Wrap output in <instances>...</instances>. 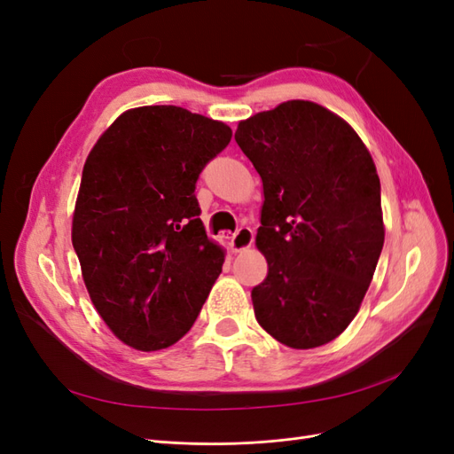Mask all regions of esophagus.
<instances>
[{
  "label": "esophagus",
  "mask_w": 454,
  "mask_h": 454,
  "mask_svg": "<svg viewBox=\"0 0 454 454\" xmlns=\"http://www.w3.org/2000/svg\"><path fill=\"white\" fill-rule=\"evenodd\" d=\"M252 244H254V231L250 227H240L235 235L231 237L232 252H242L246 248H250Z\"/></svg>",
  "instance_id": "1"
}]
</instances>
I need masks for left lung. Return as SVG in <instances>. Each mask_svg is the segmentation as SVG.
I'll return each mask as SVG.
<instances>
[{
    "instance_id": "8db88e82",
    "label": "left lung",
    "mask_w": 454,
    "mask_h": 454,
    "mask_svg": "<svg viewBox=\"0 0 454 454\" xmlns=\"http://www.w3.org/2000/svg\"><path fill=\"white\" fill-rule=\"evenodd\" d=\"M235 140L265 195L255 318L282 345L322 347L354 320L382 252L375 162L350 125L305 100L239 122Z\"/></svg>"
}]
</instances>
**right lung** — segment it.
<instances>
[{
    "label": "right lung",
    "mask_w": 454,
    "mask_h": 454,
    "mask_svg": "<svg viewBox=\"0 0 454 454\" xmlns=\"http://www.w3.org/2000/svg\"><path fill=\"white\" fill-rule=\"evenodd\" d=\"M231 136L184 107L145 106L122 114L87 157L74 250L96 310L136 350L180 340L222 272L195 187Z\"/></svg>",
    "instance_id": "add662e5"
}]
</instances>
